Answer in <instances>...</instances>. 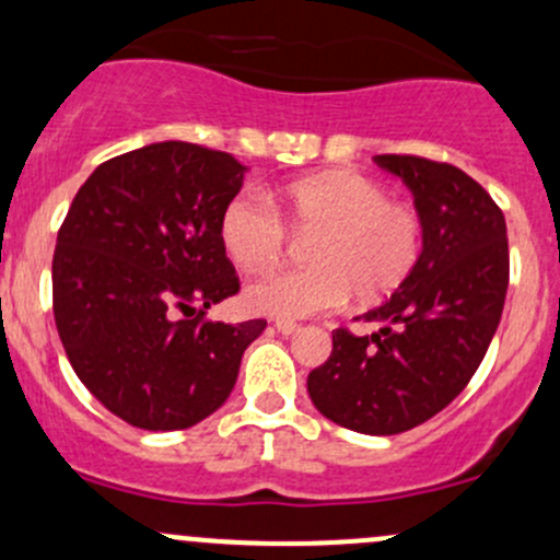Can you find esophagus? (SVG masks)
<instances>
[{"label": "esophagus", "instance_id": "34e87169", "mask_svg": "<svg viewBox=\"0 0 560 560\" xmlns=\"http://www.w3.org/2000/svg\"><path fill=\"white\" fill-rule=\"evenodd\" d=\"M275 328H278L282 336H291L293 330L299 328V323H293V320H278V323H275Z\"/></svg>", "mask_w": 560, "mask_h": 560}]
</instances>
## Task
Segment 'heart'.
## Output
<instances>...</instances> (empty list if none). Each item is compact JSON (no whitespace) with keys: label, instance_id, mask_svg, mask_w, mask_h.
Returning <instances> with one entry per match:
<instances>
[{"label":"heart","instance_id":"obj_1","mask_svg":"<svg viewBox=\"0 0 560 560\" xmlns=\"http://www.w3.org/2000/svg\"><path fill=\"white\" fill-rule=\"evenodd\" d=\"M285 225L304 237L315 234L306 245L312 267L250 282L245 304L264 315H317L345 304L350 293L360 304L378 302L411 275L424 243L422 213L354 171L288 184L278 210L250 191L232 197L221 213V243L237 267L264 272L285 256Z\"/></svg>","mask_w":560,"mask_h":560}]
</instances>
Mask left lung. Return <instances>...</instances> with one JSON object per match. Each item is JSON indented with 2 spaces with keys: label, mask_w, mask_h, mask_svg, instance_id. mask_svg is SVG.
Wrapping results in <instances>:
<instances>
[{
  "label": "left lung",
  "mask_w": 560,
  "mask_h": 560,
  "mask_svg": "<svg viewBox=\"0 0 560 560\" xmlns=\"http://www.w3.org/2000/svg\"><path fill=\"white\" fill-rule=\"evenodd\" d=\"M411 189L424 221L417 267L365 312L378 334L334 330V350L306 376L323 417L365 435H398L448 406L489 350L510 282L504 215L489 191L448 162L376 154Z\"/></svg>",
  "instance_id": "obj_1"
}]
</instances>
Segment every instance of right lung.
<instances>
[{"label": "right lung", "instance_id": "obj_1", "mask_svg": "<svg viewBox=\"0 0 560 560\" xmlns=\"http://www.w3.org/2000/svg\"><path fill=\"white\" fill-rule=\"evenodd\" d=\"M245 167L162 141L106 160L77 191L52 254V315L93 398L141 430H186L230 398L267 320H208L240 291L221 213Z\"/></svg>", "mask_w": 560, "mask_h": 560}]
</instances>
